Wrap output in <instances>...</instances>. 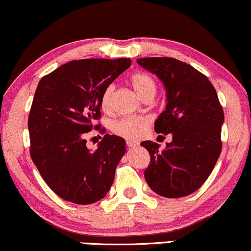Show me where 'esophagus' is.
Wrapping results in <instances>:
<instances>
[{
  "label": "esophagus",
  "mask_w": 251,
  "mask_h": 251,
  "mask_svg": "<svg viewBox=\"0 0 251 251\" xmlns=\"http://www.w3.org/2000/svg\"><path fill=\"white\" fill-rule=\"evenodd\" d=\"M126 145H128V148H137L138 147V142L136 141H132V140H128L126 141Z\"/></svg>",
  "instance_id": "1"
}]
</instances>
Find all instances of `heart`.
Returning a JSON list of instances; mask_svg holds the SVG:
<instances>
[{"instance_id":"heart-1","label":"heart","mask_w":251,"mask_h":251,"mask_svg":"<svg viewBox=\"0 0 251 251\" xmlns=\"http://www.w3.org/2000/svg\"><path fill=\"white\" fill-rule=\"evenodd\" d=\"M132 88L140 97L143 99L147 95H154L156 93V82L147 73H135L130 78ZM114 85H108L101 95V108L103 110H109L111 95L114 92ZM149 126V119L144 116H129L117 121L114 125V131L126 140H137L147 131Z\"/></svg>"}]
</instances>
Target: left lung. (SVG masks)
<instances>
[{"label":"left lung","instance_id":"8db88e82","mask_svg":"<svg viewBox=\"0 0 251 251\" xmlns=\"http://www.w3.org/2000/svg\"><path fill=\"white\" fill-rule=\"evenodd\" d=\"M137 64L163 82L166 107L154 131L172 135L163 151L152 141L141 143L151 157L145 180L162 197H186L206 181L221 153L225 115L218 94L206 75L180 60L140 58Z\"/></svg>","mask_w":251,"mask_h":251}]
</instances>
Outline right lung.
<instances>
[{"label": "right lung", "instance_id": "1", "mask_svg": "<svg viewBox=\"0 0 251 251\" xmlns=\"http://www.w3.org/2000/svg\"><path fill=\"white\" fill-rule=\"evenodd\" d=\"M130 65L129 58L73 60L37 86L27 121L31 158L49 187L70 202H97L113 185L126 141L106 134L92 151L85 134L101 115L102 92Z\"/></svg>", "mask_w": 251, "mask_h": 251}]
</instances>
